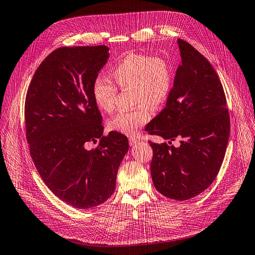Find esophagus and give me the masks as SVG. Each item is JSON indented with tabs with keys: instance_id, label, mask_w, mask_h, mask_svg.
I'll return each mask as SVG.
<instances>
[{
	"instance_id": "obj_1",
	"label": "esophagus",
	"mask_w": 255,
	"mask_h": 255,
	"mask_svg": "<svg viewBox=\"0 0 255 255\" xmlns=\"http://www.w3.org/2000/svg\"><path fill=\"white\" fill-rule=\"evenodd\" d=\"M128 142H129V145H130L131 147H133V146H135L136 144H138V143L140 142V140H139V139H136V138H134V136H129Z\"/></svg>"
}]
</instances>
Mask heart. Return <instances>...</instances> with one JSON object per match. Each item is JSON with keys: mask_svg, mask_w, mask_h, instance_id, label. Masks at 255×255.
<instances>
[{"mask_svg": "<svg viewBox=\"0 0 255 255\" xmlns=\"http://www.w3.org/2000/svg\"><path fill=\"white\" fill-rule=\"evenodd\" d=\"M110 75L119 89L132 90L135 108L121 111L107 122L109 130L134 134L151 120V110H159L167 103L173 88V69L163 56L130 53L115 64ZM93 99L98 108L111 112L115 107L117 88L102 76L92 84Z\"/></svg>", "mask_w": 255, "mask_h": 255, "instance_id": "obj_1", "label": "heart"}]
</instances>
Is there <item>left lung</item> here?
<instances>
[{
  "instance_id": "1",
  "label": "left lung",
  "mask_w": 255,
  "mask_h": 255,
  "mask_svg": "<svg viewBox=\"0 0 255 255\" xmlns=\"http://www.w3.org/2000/svg\"><path fill=\"white\" fill-rule=\"evenodd\" d=\"M182 63L166 106L146 127L150 134L180 140V147L149 142L151 175L160 194L188 200L217 178L230 135V114L220 78L206 58L178 38Z\"/></svg>"
}]
</instances>
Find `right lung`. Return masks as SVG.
Segmentation results:
<instances>
[{"label":"right lung","instance_id":"1","mask_svg":"<svg viewBox=\"0 0 255 255\" xmlns=\"http://www.w3.org/2000/svg\"><path fill=\"white\" fill-rule=\"evenodd\" d=\"M108 47H61L37 67L25 106L26 140L48 188L65 203L88 209L115 190L117 170L128 150L117 131L103 135L92 84L107 62ZM90 142L98 143L88 149Z\"/></svg>","mask_w":255,"mask_h":255}]
</instances>
